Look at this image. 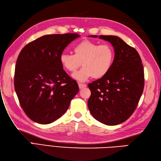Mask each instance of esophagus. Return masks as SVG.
<instances>
[{
  "label": "esophagus",
  "instance_id": "34e87169",
  "mask_svg": "<svg viewBox=\"0 0 161 161\" xmlns=\"http://www.w3.org/2000/svg\"><path fill=\"white\" fill-rule=\"evenodd\" d=\"M78 86H79L80 89H82V88H84L87 86L86 84H79Z\"/></svg>",
  "mask_w": 161,
  "mask_h": 161
}]
</instances>
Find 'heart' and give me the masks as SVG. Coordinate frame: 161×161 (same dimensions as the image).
I'll return each instance as SVG.
<instances>
[{
    "label": "heart",
    "mask_w": 161,
    "mask_h": 161,
    "mask_svg": "<svg viewBox=\"0 0 161 161\" xmlns=\"http://www.w3.org/2000/svg\"><path fill=\"white\" fill-rule=\"evenodd\" d=\"M74 54L60 55L61 65L67 71L74 73L81 65L82 68L73 75L76 80L84 82L90 77L98 79L105 76L112 66L114 51L109 44H101L84 40L75 45Z\"/></svg>",
    "instance_id": "b5f03b06"
}]
</instances>
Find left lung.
<instances>
[{
  "mask_svg": "<svg viewBox=\"0 0 161 161\" xmlns=\"http://www.w3.org/2000/svg\"><path fill=\"white\" fill-rule=\"evenodd\" d=\"M99 38L113 45L115 57L108 73L88 84L91 96L87 106L97 120L117 125L136 110L144 90V68L138 51L122 39L113 35H100Z\"/></svg>",
  "mask_w": 161,
  "mask_h": 161,
  "instance_id": "left-lung-1",
  "label": "left lung"
}]
</instances>
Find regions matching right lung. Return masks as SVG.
<instances>
[{
  "mask_svg": "<svg viewBox=\"0 0 161 161\" xmlns=\"http://www.w3.org/2000/svg\"><path fill=\"white\" fill-rule=\"evenodd\" d=\"M77 33L42 36L26 45L18 56L14 86L20 105L31 120L47 124L67 111L79 92L64 70L60 55Z\"/></svg>",
  "mask_w": 161,
  "mask_h": 161,
  "instance_id": "add662e5",
  "label": "right lung"
}]
</instances>
